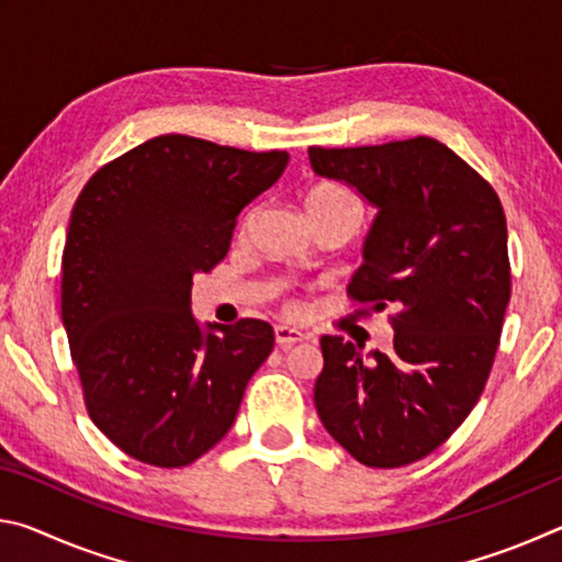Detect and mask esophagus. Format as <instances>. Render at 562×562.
Here are the masks:
<instances>
[{"label": "esophagus", "mask_w": 562, "mask_h": 562, "mask_svg": "<svg viewBox=\"0 0 562 562\" xmlns=\"http://www.w3.org/2000/svg\"><path fill=\"white\" fill-rule=\"evenodd\" d=\"M307 339L302 335L300 329H292V327H274V341H278L280 349H290L292 345H297V341Z\"/></svg>", "instance_id": "esophagus-1"}]
</instances>
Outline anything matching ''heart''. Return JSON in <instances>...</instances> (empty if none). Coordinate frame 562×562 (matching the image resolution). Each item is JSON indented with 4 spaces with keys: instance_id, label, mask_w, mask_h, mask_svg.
<instances>
[{
    "instance_id": "1",
    "label": "heart",
    "mask_w": 562,
    "mask_h": 562,
    "mask_svg": "<svg viewBox=\"0 0 562 562\" xmlns=\"http://www.w3.org/2000/svg\"><path fill=\"white\" fill-rule=\"evenodd\" d=\"M339 203H357V201L347 193V190H341L337 186H317V188H312L307 195L310 211H315V207L339 205ZM284 307H288V312H294L297 310V302H288Z\"/></svg>"
}]
</instances>
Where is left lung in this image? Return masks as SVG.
Instances as JSON below:
<instances>
[{"mask_svg": "<svg viewBox=\"0 0 562 562\" xmlns=\"http://www.w3.org/2000/svg\"><path fill=\"white\" fill-rule=\"evenodd\" d=\"M310 164L379 207L347 294L396 307L386 355L319 339L317 414L359 463L398 469L439 449L486 389L510 300L506 213L488 180L429 136L312 146Z\"/></svg>", "mask_w": 562, "mask_h": 562, "instance_id": "left-lung-1", "label": "left lung"}]
</instances>
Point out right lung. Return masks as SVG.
I'll use <instances>...</instances> for the list:
<instances>
[{"label": "right lung", "instance_id": "1", "mask_svg": "<svg viewBox=\"0 0 562 562\" xmlns=\"http://www.w3.org/2000/svg\"><path fill=\"white\" fill-rule=\"evenodd\" d=\"M288 160L166 133L101 166L76 198L61 322L91 422L131 459L158 469L201 459L270 357L262 319L201 331L190 288L225 258L237 215Z\"/></svg>", "mask_w": 562, "mask_h": 562}]
</instances>
